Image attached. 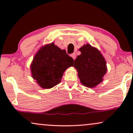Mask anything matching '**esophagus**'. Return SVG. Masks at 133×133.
Returning a JSON list of instances; mask_svg holds the SVG:
<instances>
[{"label": "esophagus", "instance_id": "34e87169", "mask_svg": "<svg viewBox=\"0 0 133 133\" xmlns=\"http://www.w3.org/2000/svg\"><path fill=\"white\" fill-rule=\"evenodd\" d=\"M71 56L72 59H73L74 60H75L76 57V54H75V53H72V54H71Z\"/></svg>", "mask_w": 133, "mask_h": 133}]
</instances>
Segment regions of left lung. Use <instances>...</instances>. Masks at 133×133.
<instances>
[{"mask_svg": "<svg viewBox=\"0 0 133 133\" xmlns=\"http://www.w3.org/2000/svg\"><path fill=\"white\" fill-rule=\"evenodd\" d=\"M81 55L74 61L81 82L88 88H94L103 81L107 68L106 61L97 48L87 43L79 49Z\"/></svg>", "mask_w": 133, "mask_h": 133, "instance_id": "8db88e82", "label": "left lung"}]
</instances>
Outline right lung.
<instances>
[{"label":"right lung","instance_id":"obj_1","mask_svg":"<svg viewBox=\"0 0 133 133\" xmlns=\"http://www.w3.org/2000/svg\"><path fill=\"white\" fill-rule=\"evenodd\" d=\"M74 60L54 43L45 45L38 51L31 65L32 77L41 88L50 89L61 81L63 72L73 66Z\"/></svg>","mask_w":133,"mask_h":133}]
</instances>
